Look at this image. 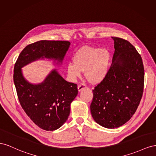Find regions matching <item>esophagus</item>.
I'll return each mask as SVG.
<instances>
[{"label":"esophagus","instance_id":"esophagus-1","mask_svg":"<svg viewBox=\"0 0 156 156\" xmlns=\"http://www.w3.org/2000/svg\"><path fill=\"white\" fill-rule=\"evenodd\" d=\"M84 87H87L86 84H84V83L83 84L82 83V84H80V85H78V91L80 92V91H82Z\"/></svg>","mask_w":156,"mask_h":156}]
</instances>
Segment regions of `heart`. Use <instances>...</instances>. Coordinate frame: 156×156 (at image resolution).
Segmentation results:
<instances>
[{"label":"heart","instance_id":"1","mask_svg":"<svg viewBox=\"0 0 156 156\" xmlns=\"http://www.w3.org/2000/svg\"><path fill=\"white\" fill-rule=\"evenodd\" d=\"M110 53L106 48L84 46L75 53L72 62L66 65V72L71 80H75L85 71L87 80L92 83L101 82L108 73Z\"/></svg>","mask_w":156,"mask_h":156}]
</instances>
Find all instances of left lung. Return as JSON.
<instances>
[{
	"label": "left lung",
	"mask_w": 156,
	"mask_h": 156,
	"mask_svg": "<svg viewBox=\"0 0 156 156\" xmlns=\"http://www.w3.org/2000/svg\"><path fill=\"white\" fill-rule=\"evenodd\" d=\"M114 41L112 63L105 78L93 90L90 110L100 126L114 129L131 119L143 93L144 70L141 56L126 40Z\"/></svg>",
	"instance_id": "obj_1"
}]
</instances>
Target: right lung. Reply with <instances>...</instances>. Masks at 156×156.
I'll use <instances>...</instances> for the list:
<instances>
[{
    "label": "right lung",
    "instance_id": "right-lung-1",
    "mask_svg": "<svg viewBox=\"0 0 156 156\" xmlns=\"http://www.w3.org/2000/svg\"><path fill=\"white\" fill-rule=\"evenodd\" d=\"M70 43L68 41H41L27 46L14 66V82L21 107L40 128L54 131L67 120L70 104L78 95L77 85L66 81L56 69L44 79L33 84L25 78L21 68L38 59L62 63Z\"/></svg>",
    "mask_w": 156,
    "mask_h": 156
}]
</instances>
